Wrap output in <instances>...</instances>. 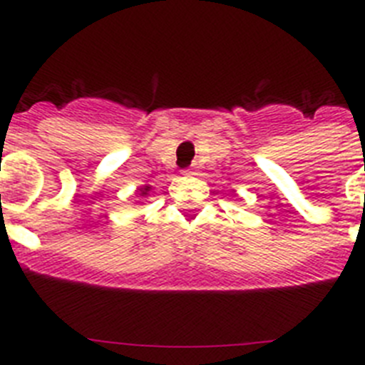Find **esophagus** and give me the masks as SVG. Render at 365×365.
<instances>
[{
  "instance_id": "obj_1",
  "label": "esophagus",
  "mask_w": 365,
  "mask_h": 365,
  "mask_svg": "<svg viewBox=\"0 0 365 365\" xmlns=\"http://www.w3.org/2000/svg\"><path fill=\"white\" fill-rule=\"evenodd\" d=\"M182 173H185V175H193V168H186V170H182Z\"/></svg>"
}]
</instances>
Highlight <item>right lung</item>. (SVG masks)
Listing matches in <instances>:
<instances>
[{
  "label": "right lung",
  "instance_id": "1",
  "mask_svg": "<svg viewBox=\"0 0 365 365\" xmlns=\"http://www.w3.org/2000/svg\"><path fill=\"white\" fill-rule=\"evenodd\" d=\"M148 190H150V186H144V188H143V190H140V192H143V193H146V192H148Z\"/></svg>",
  "mask_w": 365,
  "mask_h": 365
}]
</instances>
